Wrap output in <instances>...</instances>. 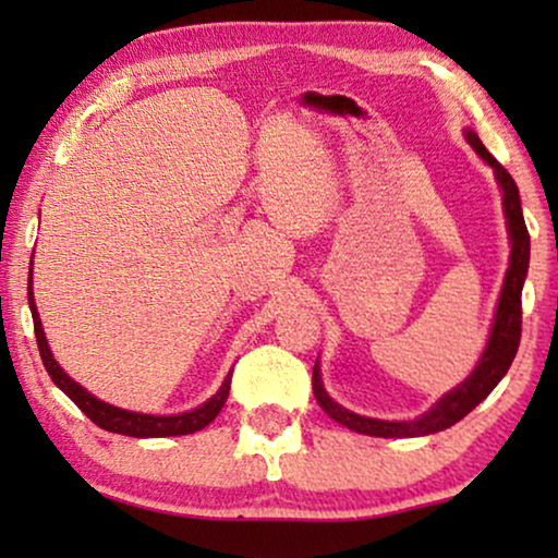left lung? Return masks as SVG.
<instances>
[{"label":"left lung","instance_id":"1","mask_svg":"<svg viewBox=\"0 0 558 558\" xmlns=\"http://www.w3.org/2000/svg\"><path fill=\"white\" fill-rule=\"evenodd\" d=\"M468 142L475 147L477 155L493 167L495 178L500 182L502 208H506L508 233H510V243H513V248H510V266L506 274V284H502L498 312H495L490 340H487L485 353L480 357L477 368L472 371V376L464 380L460 388H454V391H449L445 399L437 401V407H432L424 416L414 418V422H380V418H368L342 409L340 403H335L330 396H327V391L323 388V380H319V368L315 363V371H312V391H315V399L327 416H332L335 422L348 426V429L371 434V437H424V434L447 429V426L460 422V418L468 416L480 401H485L487 396H490L493 388L498 386L500 378L508 373L510 363H513V357L518 353V345H521V317H523L521 292H523L525 274H529V256H531V235L523 220L521 195H518L515 180L510 178L506 167H502L498 159L483 147L480 136L468 132Z\"/></svg>","mask_w":558,"mask_h":558}]
</instances>
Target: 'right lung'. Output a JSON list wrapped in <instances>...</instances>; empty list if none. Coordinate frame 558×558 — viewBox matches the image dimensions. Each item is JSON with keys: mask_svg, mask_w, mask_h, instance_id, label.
I'll return each instance as SVG.
<instances>
[{"mask_svg": "<svg viewBox=\"0 0 558 558\" xmlns=\"http://www.w3.org/2000/svg\"><path fill=\"white\" fill-rule=\"evenodd\" d=\"M29 281H33V274H29ZM27 300H29V310H33V323H35V338H37V348H40V357L45 371L50 373V378L56 380V386L60 391L68 393L75 407H78L83 414H86L90 422L96 426H101L106 432L113 434H126V437H178V434H193L201 432L203 426H208L213 418L218 416V411L223 409V403L228 399V391H231V373L220 386V391L213 396L210 401H205L203 407H197L187 414H178V416H149V414H136V411H124L111 407V403L98 401L94 393H88L86 388L75 384V380L68 376V373L60 368L56 357H52L48 340H45L43 325H40V315H37L35 300H33V287L27 284Z\"/></svg>", "mask_w": 558, "mask_h": 558, "instance_id": "1", "label": "right lung"}]
</instances>
